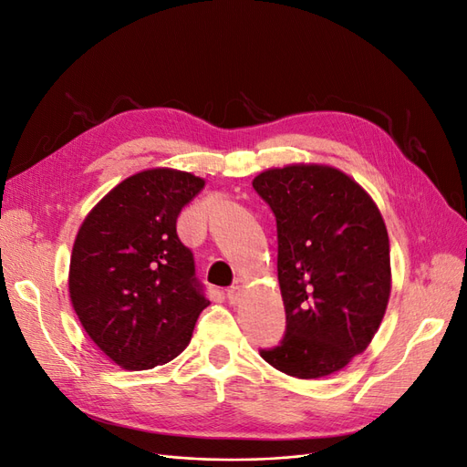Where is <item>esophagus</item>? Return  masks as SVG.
<instances>
[{
  "label": "esophagus",
  "instance_id": "obj_1",
  "mask_svg": "<svg viewBox=\"0 0 467 467\" xmlns=\"http://www.w3.org/2000/svg\"><path fill=\"white\" fill-rule=\"evenodd\" d=\"M225 296H228V300H230V304H237L239 302V298H242V288H239V286H234V288H230L228 290V294H225Z\"/></svg>",
  "mask_w": 467,
  "mask_h": 467
}]
</instances>
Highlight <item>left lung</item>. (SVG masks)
Segmentation results:
<instances>
[{"label":"left lung","instance_id":"8db88e82","mask_svg":"<svg viewBox=\"0 0 467 467\" xmlns=\"http://www.w3.org/2000/svg\"><path fill=\"white\" fill-rule=\"evenodd\" d=\"M278 232L286 333L261 350L292 378L331 376L372 343L391 292L389 237L372 196L341 169L273 167L253 179Z\"/></svg>","mask_w":467,"mask_h":467}]
</instances>
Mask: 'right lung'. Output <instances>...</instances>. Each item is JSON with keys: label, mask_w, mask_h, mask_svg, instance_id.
I'll return each instance as SVG.
<instances>
[{"label": "right lung", "mask_w": 467, "mask_h": 467, "mask_svg": "<svg viewBox=\"0 0 467 467\" xmlns=\"http://www.w3.org/2000/svg\"><path fill=\"white\" fill-rule=\"evenodd\" d=\"M204 179L171 167L124 179L76 235L67 290L81 327L124 370H151L187 348L210 304L177 216Z\"/></svg>", "instance_id": "obj_1"}]
</instances>
